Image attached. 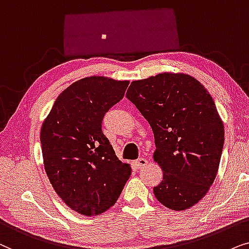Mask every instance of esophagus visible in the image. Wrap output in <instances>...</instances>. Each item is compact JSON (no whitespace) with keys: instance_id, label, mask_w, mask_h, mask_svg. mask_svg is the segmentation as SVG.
Here are the masks:
<instances>
[{"instance_id":"obj_1","label":"esophagus","mask_w":249,"mask_h":249,"mask_svg":"<svg viewBox=\"0 0 249 249\" xmlns=\"http://www.w3.org/2000/svg\"><path fill=\"white\" fill-rule=\"evenodd\" d=\"M148 164V160L145 158H138L137 160H134V165L135 166H137L138 168H142V167H144L145 165Z\"/></svg>"}]
</instances>
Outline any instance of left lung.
<instances>
[{
    "label": "left lung",
    "mask_w": 249,
    "mask_h": 249,
    "mask_svg": "<svg viewBox=\"0 0 249 249\" xmlns=\"http://www.w3.org/2000/svg\"><path fill=\"white\" fill-rule=\"evenodd\" d=\"M126 98L155 137V163L163 180L155 197L173 211L196 205L216 178L224 126L210 92L184 72L165 71L131 83Z\"/></svg>",
    "instance_id": "obj_1"
}]
</instances>
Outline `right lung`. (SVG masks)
<instances>
[{"label": "right lung", "mask_w": 249, "mask_h": 249, "mask_svg": "<svg viewBox=\"0 0 249 249\" xmlns=\"http://www.w3.org/2000/svg\"><path fill=\"white\" fill-rule=\"evenodd\" d=\"M128 81L89 76L62 91L41 127L43 164L54 191L72 211L109 210L131 175L102 133L104 116L124 97Z\"/></svg>", "instance_id": "right-lung-1"}]
</instances>
